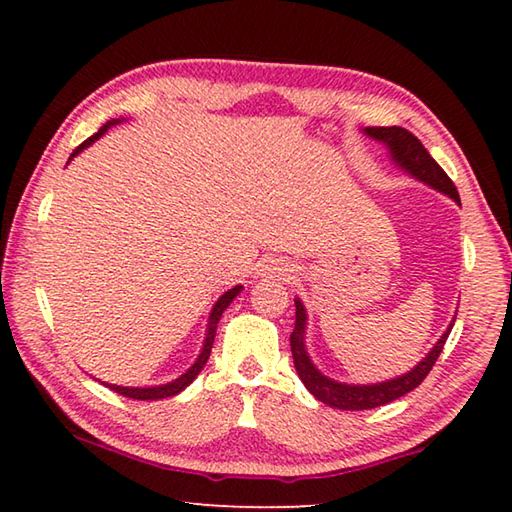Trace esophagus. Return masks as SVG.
Masks as SVG:
<instances>
[{
    "instance_id": "34e87169",
    "label": "esophagus",
    "mask_w": 512,
    "mask_h": 512,
    "mask_svg": "<svg viewBox=\"0 0 512 512\" xmlns=\"http://www.w3.org/2000/svg\"><path fill=\"white\" fill-rule=\"evenodd\" d=\"M271 271L277 273V275H289L291 268L287 264H277V262H271Z\"/></svg>"
}]
</instances>
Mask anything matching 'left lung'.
<instances>
[{
	"label": "left lung",
	"instance_id": "1",
	"mask_svg": "<svg viewBox=\"0 0 512 512\" xmlns=\"http://www.w3.org/2000/svg\"><path fill=\"white\" fill-rule=\"evenodd\" d=\"M370 140L381 142L388 149V155L395 162V167H400L404 173H409L411 178L420 180V183L429 185L436 192L454 198V203L461 205V198L452 180L447 173L440 169V164L431 158L429 151L424 149L422 142L413 133L406 131L402 126H368L363 128ZM296 327L291 332V354H293V366H296L298 377L302 384L307 386V391L316 397L318 402H323L332 409L343 411H363V409H377L393 400H400L402 395L411 393L415 386L422 384V379L429 375L433 363L443 352V345L447 341L449 332H452L454 323H449L445 334L440 336L436 345L429 350L418 366H413L409 372H404L400 377L377 381V384H345V381H336L320 372L314 361H311L305 334H307V309L302 305V300L296 298ZM456 320V316H454Z\"/></svg>",
	"mask_w": 512,
	"mask_h": 512
}]
</instances>
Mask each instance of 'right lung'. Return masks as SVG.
Segmentation results:
<instances>
[{"instance_id":"1","label":"right lung","mask_w":512,"mask_h":512,"mask_svg":"<svg viewBox=\"0 0 512 512\" xmlns=\"http://www.w3.org/2000/svg\"><path fill=\"white\" fill-rule=\"evenodd\" d=\"M117 124H121V119L106 121V124L99 128V133H94L81 146H76V151L69 155V160H74L81 151H85V149H88V146H92L94 142H97L99 137L106 133L110 126H117ZM69 160H67V164H69ZM241 289H244V287H241V284H237V287L228 289L219 300L214 302V307L210 311V318H207V329H205V341H203L201 354H198L196 361L183 372V375L176 377L173 381H167V384H160V386H117V384H106V381H101V384L108 386L110 391H115L119 395L133 397V400H164V397H173V395H178L180 391H185V388L198 377V372L203 370L207 359H210V352H212V345H214V336H216V325H219L223 311L230 307V302L239 296Z\"/></svg>"}]
</instances>
